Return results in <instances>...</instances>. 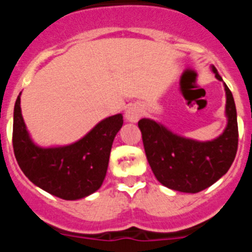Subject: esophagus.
Here are the masks:
<instances>
[{
    "instance_id": "esophagus-1",
    "label": "esophagus",
    "mask_w": 252,
    "mask_h": 252,
    "mask_svg": "<svg viewBox=\"0 0 252 252\" xmlns=\"http://www.w3.org/2000/svg\"><path fill=\"white\" fill-rule=\"evenodd\" d=\"M125 116H126V120L128 122H137L142 116V108L139 104H132L126 110Z\"/></svg>"
}]
</instances>
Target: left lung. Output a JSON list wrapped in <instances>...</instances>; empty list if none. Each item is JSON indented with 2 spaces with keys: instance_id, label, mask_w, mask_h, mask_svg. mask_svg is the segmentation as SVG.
Returning <instances> with one entry per match:
<instances>
[{
  "instance_id": "left-lung-1",
  "label": "left lung",
  "mask_w": 252,
  "mask_h": 252,
  "mask_svg": "<svg viewBox=\"0 0 252 252\" xmlns=\"http://www.w3.org/2000/svg\"><path fill=\"white\" fill-rule=\"evenodd\" d=\"M218 81H222L212 66ZM226 91L227 126L211 141H195L173 133L150 119L139 121L146 158L154 175L162 186L184 193H198L216 183L228 171L239 145V127L235 101Z\"/></svg>"
}]
</instances>
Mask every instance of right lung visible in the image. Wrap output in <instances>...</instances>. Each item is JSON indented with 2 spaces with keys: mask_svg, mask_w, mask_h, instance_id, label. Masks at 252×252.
<instances>
[{
  "mask_svg": "<svg viewBox=\"0 0 252 252\" xmlns=\"http://www.w3.org/2000/svg\"><path fill=\"white\" fill-rule=\"evenodd\" d=\"M20 94L13 110L12 145L24 174L39 188L66 201L98 190L106 177L113 139L124 124L121 113L102 120L74 144L40 148L26 130Z\"/></svg>",
  "mask_w": 252,
  "mask_h": 252,
  "instance_id": "right-lung-1",
  "label": "right lung"
}]
</instances>
